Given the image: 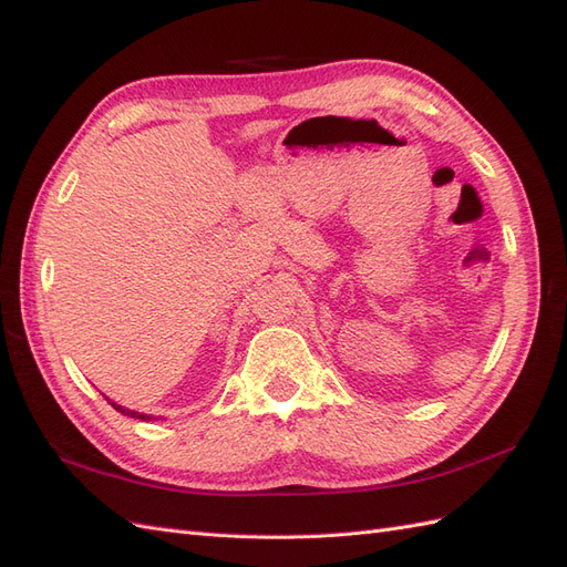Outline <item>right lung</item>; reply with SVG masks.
<instances>
[{"mask_svg":"<svg viewBox=\"0 0 567 567\" xmlns=\"http://www.w3.org/2000/svg\"><path fill=\"white\" fill-rule=\"evenodd\" d=\"M113 404V402H111ZM120 414H125V416H132V419H142V421H146V419H151V416H144V414H136V411H130V409H123V406H117V404H113Z\"/></svg>","mask_w":567,"mask_h":567,"instance_id":"add662e5","label":"right lung"}]
</instances>
